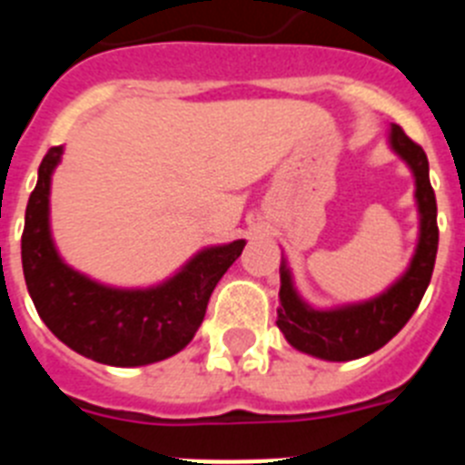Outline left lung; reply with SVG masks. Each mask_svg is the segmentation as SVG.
Returning <instances> with one entry per match:
<instances>
[{
  "label": "left lung",
  "instance_id": "obj_1",
  "mask_svg": "<svg viewBox=\"0 0 465 465\" xmlns=\"http://www.w3.org/2000/svg\"><path fill=\"white\" fill-rule=\"evenodd\" d=\"M389 149L408 165L414 179V203L419 213L417 246L408 268L381 293L368 300L332 307L310 305L295 289L289 261L279 268L277 326L293 349L322 361H354L372 354L410 322L429 289L438 253V207L429 182V158L398 125L389 127Z\"/></svg>",
  "mask_w": 465,
  "mask_h": 465
}]
</instances>
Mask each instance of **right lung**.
Segmentation results:
<instances>
[{"label": "right lung", "instance_id": "right-lung-1", "mask_svg": "<svg viewBox=\"0 0 465 465\" xmlns=\"http://www.w3.org/2000/svg\"><path fill=\"white\" fill-rule=\"evenodd\" d=\"M64 146L41 160L23 230V274L41 322L60 342L116 368L151 365L179 354L203 323L212 291L240 258L246 240L212 244L153 286H111L74 270L51 230V182Z\"/></svg>", "mask_w": 465, "mask_h": 465}]
</instances>
